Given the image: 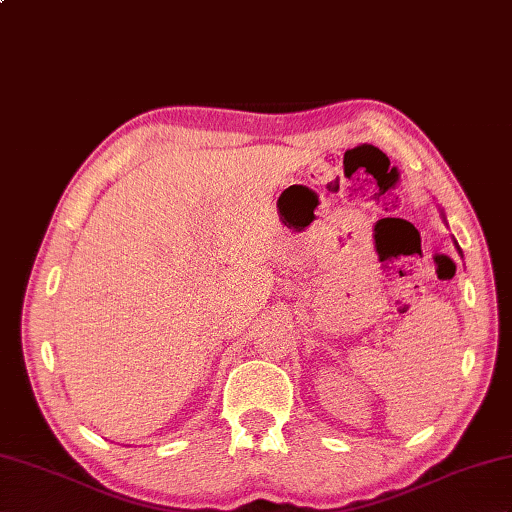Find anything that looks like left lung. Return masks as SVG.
<instances>
[{
  "label": "left lung",
  "instance_id": "left-lung-1",
  "mask_svg": "<svg viewBox=\"0 0 512 512\" xmlns=\"http://www.w3.org/2000/svg\"><path fill=\"white\" fill-rule=\"evenodd\" d=\"M441 215H443V213H441ZM443 219H445V215H443ZM454 245H456V249H458V254H460V256H463V249H460V247H458V243H456V241H454Z\"/></svg>",
  "mask_w": 512,
  "mask_h": 512
}]
</instances>
